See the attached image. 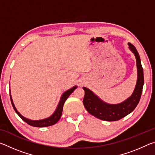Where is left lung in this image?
Instances as JSON below:
<instances>
[{"instance_id":"8db88e82","label":"left lung","mask_w":155,"mask_h":155,"mask_svg":"<svg viewBox=\"0 0 155 155\" xmlns=\"http://www.w3.org/2000/svg\"><path fill=\"white\" fill-rule=\"evenodd\" d=\"M129 48L135 54L137 67V81L132 96L124 102L117 104H109L100 100L89 89L83 87L85 96L84 107L90 114L105 121H117L129 114L135 109L140 102L144 83L143 68L138 52L132 44L128 43Z\"/></svg>"}]
</instances>
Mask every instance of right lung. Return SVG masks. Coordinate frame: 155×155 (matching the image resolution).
<instances>
[{
  "label": "right lung",
  "mask_w": 155,
  "mask_h": 155,
  "mask_svg": "<svg viewBox=\"0 0 155 155\" xmlns=\"http://www.w3.org/2000/svg\"><path fill=\"white\" fill-rule=\"evenodd\" d=\"M77 88V86H74V87H72L70 89V90H68L63 94V95L61 96V98L60 99L59 103L57 106V108L56 109V111H54V113L52 114L51 117H48V118L44 119V120H30L28 119L25 118L21 115L19 112L17 111V109H15V107L14 104V103H13V101L12 99V96H10V98H11V101H12V106L14 107V109L15 110V111L16 112V114L19 115L20 117L22 120H24L25 122H27L28 124H29L32 127H49V126H52L59 121L60 117L61 116L62 114V111H63V107H64V103L66 101L67 98L69 97V96L71 94L73 91L75 90V89Z\"/></svg>",
  "instance_id": "obj_1"
}]
</instances>
